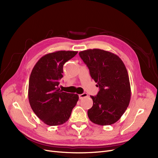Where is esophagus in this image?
I'll use <instances>...</instances> for the list:
<instances>
[{"label": "esophagus", "instance_id": "obj_1", "mask_svg": "<svg viewBox=\"0 0 158 158\" xmlns=\"http://www.w3.org/2000/svg\"><path fill=\"white\" fill-rule=\"evenodd\" d=\"M88 97V94L86 93H84L82 94H80L79 95V98L81 99H83L84 98H86Z\"/></svg>", "mask_w": 158, "mask_h": 158}]
</instances>
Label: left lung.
Instances as JSON below:
<instances>
[{"label":"left lung","instance_id":"obj_1","mask_svg":"<svg viewBox=\"0 0 158 158\" xmlns=\"http://www.w3.org/2000/svg\"><path fill=\"white\" fill-rule=\"evenodd\" d=\"M79 55L99 88L96 96H90L93 106L88 111L89 120L99 125H112L130 103L131 85L125 65L117 55L99 49L81 51Z\"/></svg>","mask_w":158,"mask_h":158}]
</instances>
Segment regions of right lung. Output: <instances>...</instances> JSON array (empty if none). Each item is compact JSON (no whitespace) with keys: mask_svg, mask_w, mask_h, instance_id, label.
I'll return each instance as SVG.
<instances>
[{"mask_svg":"<svg viewBox=\"0 0 158 158\" xmlns=\"http://www.w3.org/2000/svg\"><path fill=\"white\" fill-rule=\"evenodd\" d=\"M77 51H59L47 54L37 62L30 77L28 98L36 115L49 126L63 125L69 120L78 95L64 92L59 88L63 77V65Z\"/></svg>","mask_w":158,"mask_h":158,"instance_id":"1","label":"right lung"}]
</instances>
